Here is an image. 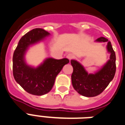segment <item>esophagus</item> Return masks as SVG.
Listing matches in <instances>:
<instances>
[{
  "instance_id": "34e87169",
  "label": "esophagus",
  "mask_w": 125,
  "mask_h": 125,
  "mask_svg": "<svg viewBox=\"0 0 125 125\" xmlns=\"http://www.w3.org/2000/svg\"><path fill=\"white\" fill-rule=\"evenodd\" d=\"M74 57H75L74 55H73V54H72V53H68V54L67 55V58H68L70 60L73 59Z\"/></svg>"
}]
</instances>
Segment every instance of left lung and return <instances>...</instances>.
<instances>
[{"instance_id":"8db88e82","label":"left lung","mask_w":125,"mask_h":125,"mask_svg":"<svg viewBox=\"0 0 125 125\" xmlns=\"http://www.w3.org/2000/svg\"><path fill=\"white\" fill-rule=\"evenodd\" d=\"M96 42H107V52L110 53V59L99 71L95 73H88L80 63L76 60H71L73 68L72 85L77 93L87 97H95L102 93L113 80L116 72V55L111 42L104 37L99 38Z\"/></svg>"}]
</instances>
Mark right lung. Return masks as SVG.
<instances>
[{
  "instance_id": "obj_1",
  "label": "right lung",
  "mask_w": 125,
  "mask_h": 125,
  "mask_svg": "<svg viewBox=\"0 0 125 125\" xmlns=\"http://www.w3.org/2000/svg\"><path fill=\"white\" fill-rule=\"evenodd\" d=\"M50 33L35 28L23 36L13 54L12 71L16 81L25 91L34 95H43L51 91L58 73L70 62L67 58L55 60L49 58L37 67L28 65L25 54L30 46L44 40Z\"/></svg>"
}]
</instances>
